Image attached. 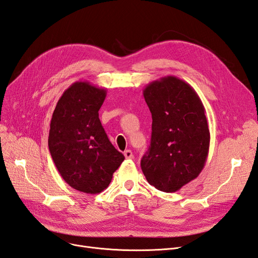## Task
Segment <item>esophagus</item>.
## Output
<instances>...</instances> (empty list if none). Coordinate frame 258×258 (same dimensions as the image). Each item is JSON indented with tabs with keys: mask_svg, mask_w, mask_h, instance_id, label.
<instances>
[{
	"mask_svg": "<svg viewBox=\"0 0 258 258\" xmlns=\"http://www.w3.org/2000/svg\"><path fill=\"white\" fill-rule=\"evenodd\" d=\"M123 155H124V157H126L127 159H131V158H134V154H132V152H131L130 150L124 151V152H123Z\"/></svg>",
	"mask_w": 258,
	"mask_h": 258,
	"instance_id": "34e87169",
	"label": "esophagus"
}]
</instances>
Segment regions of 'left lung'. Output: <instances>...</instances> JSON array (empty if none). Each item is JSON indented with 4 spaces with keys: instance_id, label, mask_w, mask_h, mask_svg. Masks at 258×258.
Segmentation results:
<instances>
[{
    "instance_id": "obj_1",
    "label": "left lung",
    "mask_w": 258,
    "mask_h": 258,
    "mask_svg": "<svg viewBox=\"0 0 258 258\" xmlns=\"http://www.w3.org/2000/svg\"><path fill=\"white\" fill-rule=\"evenodd\" d=\"M143 96L153 122L142 171L155 188L177 191L206 165L210 131L205 106L189 84L171 75L148 84Z\"/></svg>"
}]
</instances>
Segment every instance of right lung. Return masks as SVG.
<instances>
[{"mask_svg": "<svg viewBox=\"0 0 258 258\" xmlns=\"http://www.w3.org/2000/svg\"><path fill=\"white\" fill-rule=\"evenodd\" d=\"M106 89L75 82L62 93L52 113L48 147L62 178L85 194L110 185L124 157L112 145L99 119Z\"/></svg>", "mask_w": 258, "mask_h": 258, "instance_id": "right-lung-1", "label": "right lung"}]
</instances>
